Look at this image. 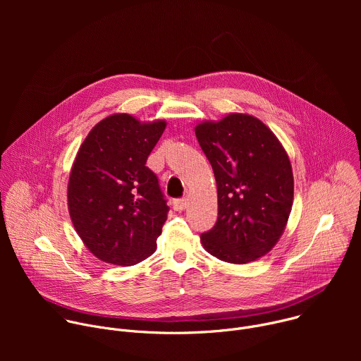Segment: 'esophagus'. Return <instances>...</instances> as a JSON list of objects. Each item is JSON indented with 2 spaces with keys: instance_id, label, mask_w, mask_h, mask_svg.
<instances>
[{
  "instance_id": "1",
  "label": "esophagus",
  "mask_w": 361,
  "mask_h": 361,
  "mask_svg": "<svg viewBox=\"0 0 361 361\" xmlns=\"http://www.w3.org/2000/svg\"><path fill=\"white\" fill-rule=\"evenodd\" d=\"M185 205H187V198H185V197H183V198H176V200L173 201V209L177 210V212L184 210Z\"/></svg>"
}]
</instances>
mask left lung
Returning <instances> with one entry per match:
<instances>
[{
    "mask_svg": "<svg viewBox=\"0 0 361 361\" xmlns=\"http://www.w3.org/2000/svg\"><path fill=\"white\" fill-rule=\"evenodd\" d=\"M217 181L219 217L201 244L219 260L245 264L269 252L287 224L294 194L291 164L277 137L247 114L195 127Z\"/></svg>",
    "mask_w": 361,
    "mask_h": 361,
    "instance_id": "8db88e82",
    "label": "left lung"
}]
</instances>
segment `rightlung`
<instances>
[{"label": "right lung", "instance_id": "1", "mask_svg": "<svg viewBox=\"0 0 361 361\" xmlns=\"http://www.w3.org/2000/svg\"><path fill=\"white\" fill-rule=\"evenodd\" d=\"M166 128L128 114L99 121L75 157L68 183L71 221L99 260L133 266L157 248L170 207L147 159Z\"/></svg>", "mask_w": 361, "mask_h": 361}]
</instances>
